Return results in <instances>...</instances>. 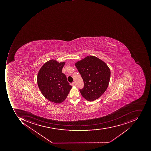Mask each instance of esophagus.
<instances>
[{
    "mask_svg": "<svg viewBox=\"0 0 151 151\" xmlns=\"http://www.w3.org/2000/svg\"><path fill=\"white\" fill-rule=\"evenodd\" d=\"M72 85L73 86H76V83H75V82H73V83H72Z\"/></svg>",
    "mask_w": 151,
    "mask_h": 151,
    "instance_id": "34e87169",
    "label": "esophagus"
}]
</instances>
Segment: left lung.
<instances>
[{"label":"left lung","instance_id":"obj_1","mask_svg":"<svg viewBox=\"0 0 151 151\" xmlns=\"http://www.w3.org/2000/svg\"><path fill=\"white\" fill-rule=\"evenodd\" d=\"M75 66L84 82L79 90L82 96L92 102L104 93L110 79L109 68L104 61L93 56H88L77 62Z\"/></svg>","mask_w":151,"mask_h":151}]
</instances>
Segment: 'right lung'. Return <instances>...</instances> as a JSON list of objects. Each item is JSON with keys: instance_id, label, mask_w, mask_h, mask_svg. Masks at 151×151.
Instances as JSON below:
<instances>
[{"instance_id": "add662e5", "label": "right lung", "mask_w": 151, "mask_h": 151, "mask_svg": "<svg viewBox=\"0 0 151 151\" xmlns=\"http://www.w3.org/2000/svg\"><path fill=\"white\" fill-rule=\"evenodd\" d=\"M65 62L49 60L43 64L37 76L39 88L44 97L51 102L60 104L66 99L72 87L62 72Z\"/></svg>"}]
</instances>
